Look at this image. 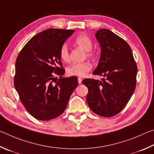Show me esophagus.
<instances>
[{"mask_svg":"<svg viewBox=\"0 0 154 154\" xmlns=\"http://www.w3.org/2000/svg\"><path fill=\"white\" fill-rule=\"evenodd\" d=\"M82 81V80L80 79V78H79V79H78V82H79V84H81Z\"/></svg>","mask_w":154,"mask_h":154,"instance_id":"esophagus-1","label":"esophagus"}]
</instances>
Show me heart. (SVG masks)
<instances>
[{"label":"heart","mask_w":154,"mask_h":154,"mask_svg":"<svg viewBox=\"0 0 154 154\" xmlns=\"http://www.w3.org/2000/svg\"><path fill=\"white\" fill-rule=\"evenodd\" d=\"M74 42L82 49L87 52V55L88 57H92L93 55V53L91 52L93 46V41L87 35H79L75 38ZM60 57L65 62L69 61V48L66 45L61 46L60 49ZM91 69H92V65L88 61L82 62V63H75L67 67V73L69 75L85 77L91 71Z\"/></svg>","instance_id":"b5f03b06"}]
</instances>
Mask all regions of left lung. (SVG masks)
<instances>
[{"label": "left lung", "instance_id": "obj_1", "mask_svg": "<svg viewBox=\"0 0 154 154\" xmlns=\"http://www.w3.org/2000/svg\"><path fill=\"white\" fill-rule=\"evenodd\" d=\"M101 56L93 74L103 75L101 80L85 79L88 89L87 102L96 114L112 117L126 106L136 87L137 66L131 48L125 40L107 29L95 33Z\"/></svg>", "mask_w": 154, "mask_h": 154}]
</instances>
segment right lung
<instances>
[{
    "label": "right lung",
    "instance_id": "obj_1",
    "mask_svg": "<svg viewBox=\"0 0 154 154\" xmlns=\"http://www.w3.org/2000/svg\"><path fill=\"white\" fill-rule=\"evenodd\" d=\"M74 32L50 28L40 32L26 43L16 59L15 88L27 111L38 120L60 116L78 86L77 78L62 77L65 69L59 66H62L61 46Z\"/></svg>",
    "mask_w": 154,
    "mask_h": 154
}]
</instances>
